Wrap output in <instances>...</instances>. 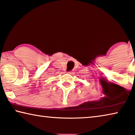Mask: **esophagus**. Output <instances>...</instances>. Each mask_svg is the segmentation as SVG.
<instances>
[{
	"mask_svg": "<svg viewBox=\"0 0 135 135\" xmlns=\"http://www.w3.org/2000/svg\"><path fill=\"white\" fill-rule=\"evenodd\" d=\"M68 73L69 74H74V72H73V71H70L68 72Z\"/></svg>",
	"mask_w": 135,
	"mask_h": 135,
	"instance_id": "obj_1",
	"label": "esophagus"
}]
</instances>
